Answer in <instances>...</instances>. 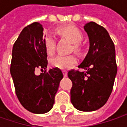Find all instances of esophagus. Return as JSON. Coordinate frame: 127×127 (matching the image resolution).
Returning <instances> with one entry per match:
<instances>
[{
  "instance_id": "1",
  "label": "esophagus",
  "mask_w": 127,
  "mask_h": 127,
  "mask_svg": "<svg viewBox=\"0 0 127 127\" xmlns=\"http://www.w3.org/2000/svg\"><path fill=\"white\" fill-rule=\"evenodd\" d=\"M63 73L64 77H66V76H67V72L66 70H63Z\"/></svg>"
}]
</instances>
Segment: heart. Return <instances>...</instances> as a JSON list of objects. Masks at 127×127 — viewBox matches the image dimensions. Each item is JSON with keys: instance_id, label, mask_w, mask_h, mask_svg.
I'll list each match as a JSON object with an SVG mask.
<instances>
[{"instance_id": "1", "label": "heart", "mask_w": 127, "mask_h": 127, "mask_svg": "<svg viewBox=\"0 0 127 127\" xmlns=\"http://www.w3.org/2000/svg\"><path fill=\"white\" fill-rule=\"evenodd\" d=\"M58 34L65 37L70 39L73 43L74 50L79 51L80 50V42L83 38V34L80 29L73 25H67L63 26L57 29ZM45 47L47 53L50 55L54 54L56 50V38L51 34H48L44 39ZM76 63V58L74 55H63L58 54L56 57H53L50 63L54 67L59 69H67L71 67L73 64Z\"/></svg>"}]
</instances>
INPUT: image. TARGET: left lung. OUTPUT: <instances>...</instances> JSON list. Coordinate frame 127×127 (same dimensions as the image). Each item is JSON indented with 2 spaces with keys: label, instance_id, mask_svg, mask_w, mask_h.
I'll list each match as a JSON object with an SVG mask.
<instances>
[{
  "label": "left lung",
  "instance_id": "8db88e82",
  "mask_svg": "<svg viewBox=\"0 0 127 127\" xmlns=\"http://www.w3.org/2000/svg\"><path fill=\"white\" fill-rule=\"evenodd\" d=\"M88 35L89 51L78 67L67 75L72 81L70 100L73 107L84 112L95 111L107 101L117 73L115 45L109 33L95 22L85 25Z\"/></svg>",
  "mask_w": 127,
  "mask_h": 127
}]
</instances>
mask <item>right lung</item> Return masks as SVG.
<instances>
[{
	"instance_id": "1",
	"label": "right lung",
	"mask_w": 127,
	"mask_h": 127,
	"mask_svg": "<svg viewBox=\"0 0 127 127\" xmlns=\"http://www.w3.org/2000/svg\"><path fill=\"white\" fill-rule=\"evenodd\" d=\"M43 27L35 22L26 26L15 41L12 48L10 72L17 97L28 111L42 114L50 111L63 74L59 68L50 69L45 47ZM39 68L43 74L37 76Z\"/></svg>"
}]
</instances>
